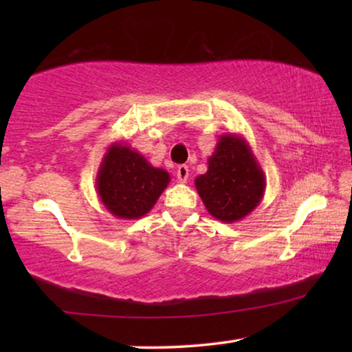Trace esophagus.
Masks as SVG:
<instances>
[{
    "label": "esophagus",
    "mask_w": 352,
    "mask_h": 352,
    "mask_svg": "<svg viewBox=\"0 0 352 352\" xmlns=\"http://www.w3.org/2000/svg\"><path fill=\"white\" fill-rule=\"evenodd\" d=\"M176 177H177V181H179V182H187V179H189V168H187L186 165L177 166Z\"/></svg>",
    "instance_id": "esophagus-1"
}]
</instances>
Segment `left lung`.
Masks as SVG:
<instances>
[{
    "label": "left lung",
    "instance_id": "left-lung-1",
    "mask_svg": "<svg viewBox=\"0 0 352 352\" xmlns=\"http://www.w3.org/2000/svg\"><path fill=\"white\" fill-rule=\"evenodd\" d=\"M195 187L213 218L235 223L263 200L266 176L247 139L229 133L219 138L208 170L195 177Z\"/></svg>",
    "mask_w": 352,
    "mask_h": 352
}]
</instances>
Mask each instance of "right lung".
<instances>
[{"mask_svg": "<svg viewBox=\"0 0 352 352\" xmlns=\"http://www.w3.org/2000/svg\"><path fill=\"white\" fill-rule=\"evenodd\" d=\"M168 184V171L152 166L124 142H113L107 148L96 177L100 201L120 219L147 214Z\"/></svg>", "mask_w": 352, "mask_h": 352, "instance_id": "add662e5", "label": "right lung"}]
</instances>
